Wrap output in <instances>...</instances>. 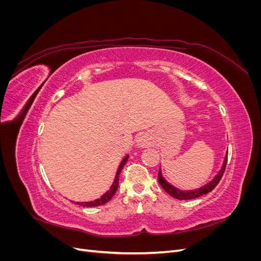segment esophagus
I'll list each match as a JSON object with an SVG mask.
<instances>
[{
    "mask_svg": "<svg viewBox=\"0 0 261 261\" xmlns=\"http://www.w3.org/2000/svg\"><path fill=\"white\" fill-rule=\"evenodd\" d=\"M136 144L139 148H145L149 145V139L146 135H144V134H141V135H139L136 139Z\"/></svg>",
    "mask_w": 261,
    "mask_h": 261,
    "instance_id": "obj_1",
    "label": "esophagus"
}]
</instances>
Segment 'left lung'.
<instances>
[{
	"label": "left lung",
	"instance_id": "left-lung-1",
	"mask_svg": "<svg viewBox=\"0 0 261 261\" xmlns=\"http://www.w3.org/2000/svg\"><path fill=\"white\" fill-rule=\"evenodd\" d=\"M226 162H227V152L225 153L223 164H222V167H221L220 171L218 172V174L215 177H213L209 181V183H207L206 185H203V186L197 188V189H193V191H181V189H179V188H177L175 186H173L172 184H170L169 181L163 177L161 168L159 170V173H158V180H159V184L162 186V188L164 189V191L167 192L169 195H171L172 197H174V198L179 199V200L194 199V198H197V197H200V196H202L204 194L210 193L212 189L219 184L220 179L222 178V176H223Z\"/></svg>",
	"mask_w": 261,
	"mask_h": 261
}]
</instances>
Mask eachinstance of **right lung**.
Instances as JSON below:
<instances>
[{
	"mask_svg": "<svg viewBox=\"0 0 261 261\" xmlns=\"http://www.w3.org/2000/svg\"><path fill=\"white\" fill-rule=\"evenodd\" d=\"M128 160V154L126 155L124 159L122 160L120 167H118L117 171H116V174H115V177H114V181L113 184L111 185V187H110V191H108L106 194L102 195L100 198L93 200V201H85V202H76L77 204H80V206H84V207H97V206H101V204H105L107 203L108 201L111 200L112 197L114 196V194L116 193L117 191V187H118V176H120V173L123 169V167L125 165V163L127 162Z\"/></svg>",
	"mask_w": 261,
	"mask_h": 261,
	"instance_id": "add662e5",
	"label": "right lung"
}]
</instances>
